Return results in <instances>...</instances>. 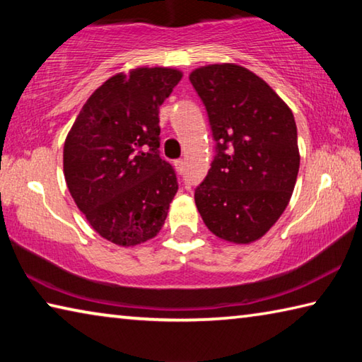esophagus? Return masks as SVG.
Segmentation results:
<instances>
[{"instance_id":"esophagus-1","label":"esophagus","mask_w":362,"mask_h":362,"mask_svg":"<svg viewBox=\"0 0 362 362\" xmlns=\"http://www.w3.org/2000/svg\"><path fill=\"white\" fill-rule=\"evenodd\" d=\"M174 166H175L177 173L183 174V170H185V161H183V159H177V161L174 163Z\"/></svg>"}]
</instances>
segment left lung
<instances>
[{"mask_svg": "<svg viewBox=\"0 0 362 362\" xmlns=\"http://www.w3.org/2000/svg\"><path fill=\"white\" fill-rule=\"evenodd\" d=\"M204 102L217 155L194 203L214 235L259 241L283 216L297 182L300 153L292 110L268 83L238 64L189 73Z\"/></svg>", "mask_w": 362, "mask_h": 362, "instance_id": "1", "label": "left lung"}]
</instances>
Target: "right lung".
<instances>
[{"mask_svg": "<svg viewBox=\"0 0 362 362\" xmlns=\"http://www.w3.org/2000/svg\"><path fill=\"white\" fill-rule=\"evenodd\" d=\"M183 73L139 66L97 88L64 145V175L78 209L107 241L134 247L155 238L179 189L159 158V107Z\"/></svg>", "mask_w": 362, "mask_h": 362, "instance_id": "right-lung-1", "label": "right lung"}]
</instances>
